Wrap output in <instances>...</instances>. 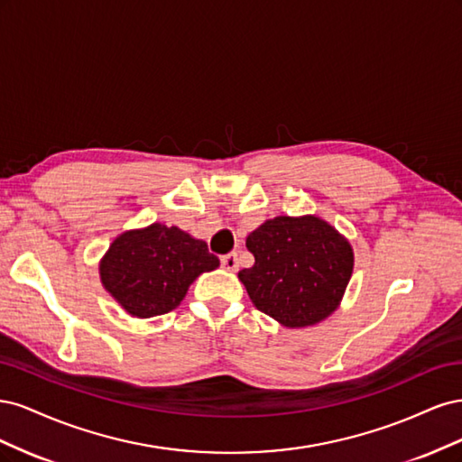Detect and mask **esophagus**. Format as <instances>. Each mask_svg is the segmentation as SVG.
Listing matches in <instances>:
<instances>
[{"mask_svg":"<svg viewBox=\"0 0 462 462\" xmlns=\"http://www.w3.org/2000/svg\"><path fill=\"white\" fill-rule=\"evenodd\" d=\"M221 265L227 272H236L239 270V258H236V253H229L221 258Z\"/></svg>","mask_w":462,"mask_h":462,"instance_id":"34e87169","label":"esophagus"}]
</instances>
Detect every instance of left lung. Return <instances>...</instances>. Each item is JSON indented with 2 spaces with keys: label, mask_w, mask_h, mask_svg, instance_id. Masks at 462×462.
Returning a JSON list of instances; mask_svg holds the SVG:
<instances>
[{
  "label": "left lung",
  "mask_w": 462,
  "mask_h": 462,
  "mask_svg": "<svg viewBox=\"0 0 462 462\" xmlns=\"http://www.w3.org/2000/svg\"><path fill=\"white\" fill-rule=\"evenodd\" d=\"M254 265L239 272L250 300L283 328H310L339 309L355 268L345 235L318 216H277L246 236Z\"/></svg>",
  "instance_id": "obj_1"
}]
</instances>
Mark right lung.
Here are the masks:
<instances>
[{"label":"right lung","instance_id":"add662e5","mask_svg":"<svg viewBox=\"0 0 462 462\" xmlns=\"http://www.w3.org/2000/svg\"><path fill=\"white\" fill-rule=\"evenodd\" d=\"M219 260L202 239L179 227L152 223L117 235L100 260V282L121 309L133 318L171 312L189 287Z\"/></svg>","mask_w":462,"mask_h":462}]
</instances>
